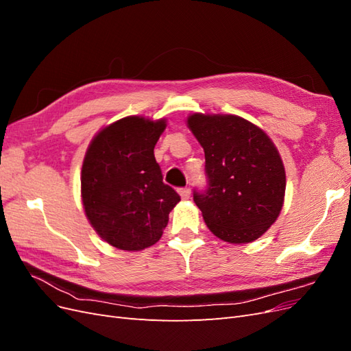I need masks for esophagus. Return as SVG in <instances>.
Listing matches in <instances>:
<instances>
[{"instance_id":"1","label":"esophagus","mask_w":351,"mask_h":351,"mask_svg":"<svg viewBox=\"0 0 351 351\" xmlns=\"http://www.w3.org/2000/svg\"><path fill=\"white\" fill-rule=\"evenodd\" d=\"M178 193H180V196H182V199L187 200V199L190 197V189H189V187H183V189H180V190H178Z\"/></svg>"}]
</instances>
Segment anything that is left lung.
Listing matches in <instances>:
<instances>
[{
	"label": "left lung",
	"instance_id": "left-lung-1",
	"mask_svg": "<svg viewBox=\"0 0 351 351\" xmlns=\"http://www.w3.org/2000/svg\"><path fill=\"white\" fill-rule=\"evenodd\" d=\"M187 127L205 151L209 187L193 199L208 228L232 244L258 240L284 205L277 146L261 127L232 114H190Z\"/></svg>",
	"mask_w": 351,
	"mask_h": 351
}]
</instances>
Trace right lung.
Masks as SVG:
<instances>
[{
  "label": "right lung",
  "mask_w": 351,
  "mask_h": 351,
  "mask_svg": "<svg viewBox=\"0 0 351 351\" xmlns=\"http://www.w3.org/2000/svg\"><path fill=\"white\" fill-rule=\"evenodd\" d=\"M165 127V119L124 117L102 127L84 154V214L98 236L120 250L151 247L180 202L176 190L164 184L154 155Z\"/></svg>",
  "instance_id": "right-lung-1"
}]
</instances>
